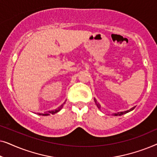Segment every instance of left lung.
<instances>
[{"instance_id":"left-lung-1","label":"left lung","mask_w":157,"mask_h":157,"mask_svg":"<svg viewBox=\"0 0 157 157\" xmlns=\"http://www.w3.org/2000/svg\"><path fill=\"white\" fill-rule=\"evenodd\" d=\"M94 101H95V104H96V106H97L98 109H99V110H101V105L98 104L97 101H96V100L95 99V98H94ZM134 108H135V106L133 107V108H132V109H130L129 110L124 111H121V112H118V113H112V115L113 116H121V115H124V114H125V113H128V112H130V111H132V110H134Z\"/></svg>"}]
</instances>
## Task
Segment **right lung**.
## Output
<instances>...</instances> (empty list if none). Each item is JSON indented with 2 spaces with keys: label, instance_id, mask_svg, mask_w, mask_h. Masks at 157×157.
Instances as JSON below:
<instances>
[{
  "label": "right lung",
  "instance_id": "obj_1",
  "mask_svg": "<svg viewBox=\"0 0 157 157\" xmlns=\"http://www.w3.org/2000/svg\"><path fill=\"white\" fill-rule=\"evenodd\" d=\"M65 104V102L63 103V104H61V106H60L59 108H57V109H54V110H51V111H48V112L47 113H38V115H40V116H48V115H50V114H54V113H58L59 112V111H60L61 110V109L63 108V104Z\"/></svg>",
  "mask_w": 157,
  "mask_h": 157
}]
</instances>
